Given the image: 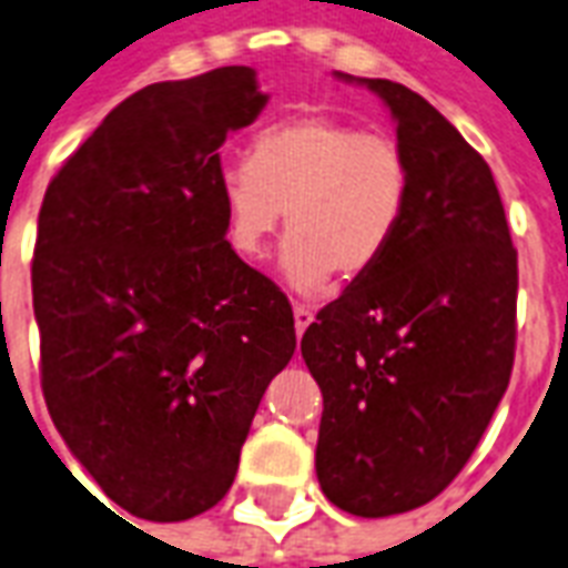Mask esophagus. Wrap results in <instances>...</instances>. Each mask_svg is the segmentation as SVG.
Listing matches in <instances>:
<instances>
[{
	"label": "esophagus",
	"mask_w": 568,
	"mask_h": 568,
	"mask_svg": "<svg viewBox=\"0 0 568 568\" xmlns=\"http://www.w3.org/2000/svg\"><path fill=\"white\" fill-rule=\"evenodd\" d=\"M315 313L306 306V303H294V331H297V336H303V331L313 324Z\"/></svg>",
	"instance_id": "esophagus-1"
}]
</instances>
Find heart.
<instances>
[{"label":"heart","mask_w":568,"mask_h":568,"mask_svg":"<svg viewBox=\"0 0 568 568\" xmlns=\"http://www.w3.org/2000/svg\"><path fill=\"white\" fill-rule=\"evenodd\" d=\"M410 199L408 154L389 133L310 112L258 130L250 160L216 172L229 246L258 262L283 226L280 267L297 292H322L336 271L361 276L381 262Z\"/></svg>","instance_id":"heart-1"}]
</instances>
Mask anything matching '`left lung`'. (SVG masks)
Wrapping results in <instances>:
<instances>
[{
	"instance_id": "1",
	"label": "left lung",
	"mask_w": 568,
	"mask_h": 568,
	"mask_svg": "<svg viewBox=\"0 0 568 568\" xmlns=\"http://www.w3.org/2000/svg\"><path fill=\"white\" fill-rule=\"evenodd\" d=\"M361 82L387 103L410 199L381 262L301 339L324 396L315 474L361 518L428 504L476 449L515 361V253L491 169L426 98Z\"/></svg>"
}]
</instances>
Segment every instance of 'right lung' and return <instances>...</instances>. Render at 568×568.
<instances>
[{
	"label": "right lung",
	"mask_w": 568,
	"mask_h": 568,
	"mask_svg": "<svg viewBox=\"0 0 568 568\" xmlns=\"http://www.w3.org/2000/svg\"><path fill=\"white\" fill-rule=\"evenodd\" d=\"M253 68L145 85L101 121L38 214L50 417L103 495L145 521L223 500L294 354L292 303L229 246L220 145L265 110Z\"/></svg>",
	"instance_id": "obj_1"
}]
</instances>
